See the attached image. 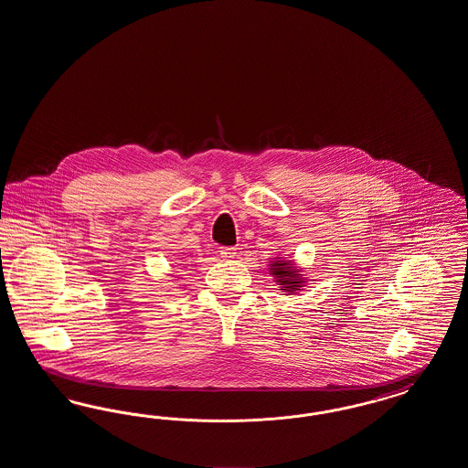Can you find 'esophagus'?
Segmentation results:
<instances>
[{
    "instance_id": "1",
    "label": "esophagus",
    "mask_w": 468,
    "mask_h": 468,
    "mask_svg": "<svg viewBox=\"0 0 468 468\" xmlns=\"http://www.w3.org/2000/svg\"><path fill=\"white\" fill-rule=\"evenodd\" d=\"M219 254H221L223 260H231V258L237 256V249H235V247H223V249L219 250Z\"/></svg>"
}]
</instances>
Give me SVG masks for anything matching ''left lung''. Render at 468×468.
Returning <instances> with one entry per match:
<instances>
[{
  "label": "left lung",
  "instance_id": "obj_1",
  "mask_svg": "<svg viewBox=\"0 0 468 468\" xmlns=\"http://www.w3.org/2000/svg\"><path fill=\"white\" fill-rule=\"evenodd\" d=\"M268 271L277 282V286L286 294H296L307 284V277L302 273V268L294 267V261H291L288 258L270 260Z\"/></svg>",
  "mask_w": 468,
  "mask_h": 468
}]
</instances>
